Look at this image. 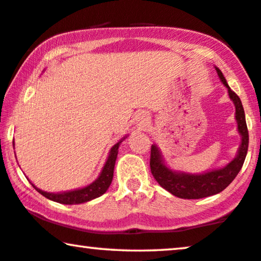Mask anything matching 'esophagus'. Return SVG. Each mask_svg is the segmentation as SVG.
Wrapping results in <instances>:
<instances>
[{"label": "esophagus", "mask_w": 261, "mask_h": 261, "mask_svg": "<svg viewBox=\"0 0 261 261\" xmlns=\"http://www.w3.org/2000/svg\"><path fill=\"white\" fill-rule=\"evenodd\" d=\"M147 124H148L147 116H144V114H140V116L137 117V126L140 128H144L147 126Z\"/></svg>", "instance_id": "1"}]
</instances>
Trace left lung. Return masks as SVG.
Returning <instances> with one entry per match:
<instances>
[{
	"instance_id": "obj_1",
	"label": "left lung",
	"mask_w": 261,
	"mask_h": 261,
	"mask_svg": "<svg viewBox=\"0 0 261 261\" xmlns=\"http://www.w3.org/2000/svg\"><path fill=\"white\" fill-rule=\"evenodd\" d=\"M216 71L221 82L227 87L229 98L235 105V119L238 123V131L241 136V144L235 158L222 168L213 169L201 174H191V173L173 171L169 168L166 165L160 149L155 144L151 145L150 169L152 176L160 186L172 193L173 196L182 198V199H199V198L210 197L222 192L239 174L247 155L248 130L244 106L239 96L228 86L227 80L222 71L218 68H216Z\"/></svg>"
}]
</instances>
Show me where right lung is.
Returning a JSON list of instances; mask_svg holds the SVG:
<instances>
[{
  "label": "right lung",
  "mask_w": 261,
  "mask_h": 261,
  "mask_svg": "<svg viewBox=\"0 0 261 261\" xmlns=\"http://www.w3.org/2000/svg\"><path fill=\"white\" fill-rule=\"evenodd\" d=\"M127 137V136H125ZM121 138L119 142H117L116 144L111 148L109 152V158H107L105 165L102 167V171L100 173L98 178H96L92 184H89L88 186L82 187V189L68 191V192H61V193H50L45 192V191L38 189L33 185L32 186L36 189L40 194H43L45 198L47 199L57 201V203L61 204H67V205H72V204H81L86 203V201H89L92 199H95L100 196H102L103 193L106 192L107 189H109L111 182H112L113 179V172H114V165H116V160L118 155V148L121 142L125 140Z\"/></svg>",
  "instance_id": "obj_1"
}]
</instances>
